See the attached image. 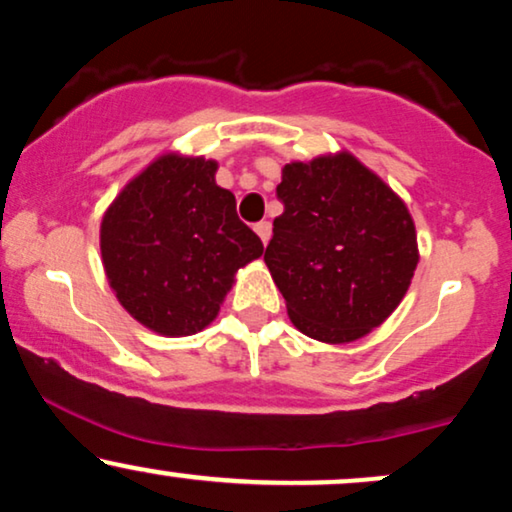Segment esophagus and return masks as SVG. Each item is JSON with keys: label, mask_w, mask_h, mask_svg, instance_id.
<instances>
[{"label": "esophagus", "mask_w": 512, "mask_h": 512, "mask_svg": "<svg viewBox=\"0 0 512 512\" xmlns=\"http://www.w3.org/2000/svg\"><path fill=\"white\" fill-rule=\"evenodd\" d=\"M255 233H257V236H260L262 243L267 245L269 243V236H272V223H269V221L255 223Z\"/></svg>", "instance_id": "esophagus-1"}]
</instances>
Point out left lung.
<instances>
[{"instance_id": "1", "label": "left lung", "mask_w": 512, "mask_h": 512, "mask_svg": "<svg viewBox=\"0 0 512 512\" xmlns=\"http://www.w3.org/2000/svg\"><path fill=\"white\" fill-rule=\"evenodd\" d=\"M264 262L293 325L327 344L366 337L407 293L419 250L407 207L351 154L286 163Z\"/></svg>"}]
</instances>
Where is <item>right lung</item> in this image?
<instances>
[{"label": "right lung", "instance_id": "1", "mask_svg": "<svg viewBox=\"0 0 512 512\" xmlns=\"http://www.w3.org/2000/svg\"><path fill=\"white\" fill-rule=\"evenodd\" d=\"M214 173V161L161 156L103 216L101 255L117 301L166 337L204 330L238 269L264 252Z\"/></svg>", "mask_w": 512, "mask_h": 512}]
</instances>
